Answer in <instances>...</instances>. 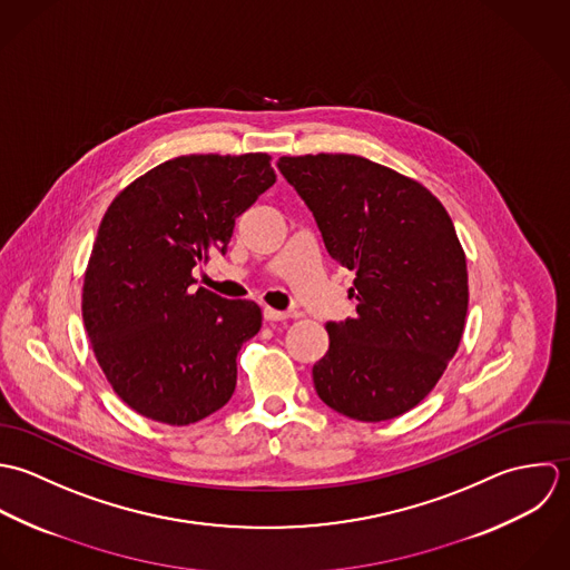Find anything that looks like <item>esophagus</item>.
Segmentation results:
<instances>
[{
    "instance_id": "34e87169",
    "label": "esophagus",
    "mask_w": 570,
    "mask_h": 570,
    "mask_svg": "<svg viewBox=\"0 0 570 570\" xmlns=\"http://www.w3.org/2000/svg\"><path fill=\"white\" fill-rule=\"evenodd\" d=\"M288 317H291V313H286V311H275V308H268V306L264 308V320L271 322V324L273 322H286Z\"/></svg>"
}]
</instances>
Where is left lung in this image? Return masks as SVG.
Wrapping results in <instances>:
<instances>
[{
    "instance_id": "1",
    "label": "left lung",
    "mask_w": 570,
    "mask_h": 570,
    "mask_svg": "<svg viewBox=\"0 0 570 570\" xmlns=\"http://www.w3.org/2000/svg\"><path fill=\"white\" fill-rule=\"evenodd\" d=\"M333 259L356 273V317L331 322L313 365L320 399L379 423L419 405L462 337L466 262L445 207L416 180L352 154L282 156Z\"/></svg>"
}]
</instances>
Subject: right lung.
Listing matches in <instances>:
<instances>
[{
  "label": "right lung",
  "mask_w": 570,
  "mask_h": 570,
  "mask_svg": "<svg viewBox=\"0 0 570 570\" xmlns=\"http://www.w3.org/2000/svg\"><path fill=\"white\" fill-rule=\"evenodd\" d=\"M275 183L268 154H191L125 187L83 279V324L116 394L138 414L191 425L227 405L255 302L194 291V266L227 253L235 218Z\"/></svg>",
  "instance_id": "obj_1"
}]
</instances>
